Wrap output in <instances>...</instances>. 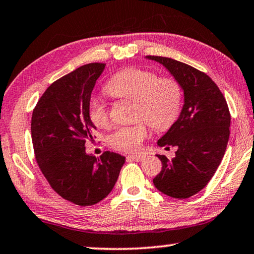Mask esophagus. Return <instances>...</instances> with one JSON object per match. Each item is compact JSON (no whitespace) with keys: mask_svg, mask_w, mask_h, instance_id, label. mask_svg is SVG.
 I'll return each mask as SVG.
<instances>
[{"mask_svg":"<svg viewBox=\"0 0 254 254\" xmlns=\"http://www.w3.org/2000/svg\"><path fill=\"white\" fill-rule=\"evenodd\" d=\"M127 160L135 161V162H141V161L145 160V156H143V155H128Z\"/></svg>","mask_w":254,"mask_h":254,"instance_id":"1","label":"esophagus"}]
</instances>
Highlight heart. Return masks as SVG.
<instances>
[{
  "mask_svg": "<svg viewBox=\"0 0 254 254\" xmlns=\"http://www.w3.org/2000/svg\"><path fill=\"white\" fill-rule=\"evenodd\" d=\"M105 91L120 99L134 101L133 119L143 120L156 130H166L176 122L180 112L181 90L172 78L158 77L157 74L141 68H127L115 74L106 83ZM91 122L97 127L109 126L108 107L98 98L89 105ZM143 121L133 126L120 127L109 135L115 149L135 151L148 135Z\"/></svg>",
  "mask_w": 254,
  "mask_h": 254,
  "instance_id": "1",
  "label": "heart"
}]
</instances>
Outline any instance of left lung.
Masks as SVG:
<instances>
[{"label":"left lung","instance_id":"1","mask_svg":"<svg viewBox=\"0 0 254 254\" xmlns=\"http://www.w3.org/2000/svg\"><path fill=\"white\" fill-rule=\"evenodd\" d=\"M163 65L184 91L180 115L157 145L176 147V157L157 155L162 171L154 186L173 198H188L206 186L221 163L229 139L230 114L224 94L196 68L166 57L147 56Z\"/></svg>","mask_w":254,"mask_h":254}]
</instances>
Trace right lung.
Listing matches in <instances>:
<instances>
[{"instance_id": "right-lung-1", "label": "right lung", "mask_w": 254, "mask_h": 254, "mask_svg": "<svg viewBox=\"0 0 254 254\" xmlns=\"http://www.w3.org/2000/svg\"><path fill=\"white\" fill-rule=\"evenodd\" d=\"M106 64H88L45 90L32 116L36 162L56 192L81 206L93 205L114 188L126 157L105 151L99 158L85 151L96 126L89 105Z\"/></svg>"}]
</instances>
